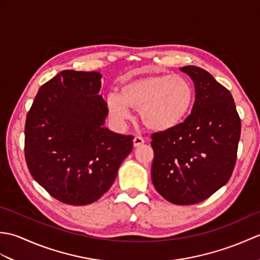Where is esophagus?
<instances>
[{
	"label": "esophagus",
	"mask_w": 260,
	"mask_h": 260,
	"mask_svg": "<svg viewBox=\"0 0 260 260\" xmlns=\"http://www.w3.org/2000/svg\"><path fill=\"white\" fill-rule=\"evenodd\" d=\"M133 143H134V146H135V147L141 146L142 144H144V139H143V137L140 136V135H136V136L134 137Z\"/></svg>",
	"instance_id": "34e87169"
}]
</instances>
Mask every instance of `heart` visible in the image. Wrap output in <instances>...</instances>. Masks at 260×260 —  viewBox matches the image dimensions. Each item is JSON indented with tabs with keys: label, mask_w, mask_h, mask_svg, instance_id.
Masks as SVG:
<instances>
[{
	"label": "heart",
	"mask_w": 260,
	"mask_h": 260,
	"mask_svg": "<svg viewBox=\"0 0 260 260\" xmlns=\"http://www.w3.org/2000/svg\"><path fill=\"white\" fill-rule=\"evenodd\" d=\"M193 102L194 90L183 77L148 75L123 82L119 95H108L107 107L119 120L129 117L128 107L140 110L142 121L147 128L163 132L182 123Z\"/></svg>",
	"instance_id": "b5f03b06"
}]
</instances>
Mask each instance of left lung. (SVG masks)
Wrapping results in <instances>:
<instances>
[{
	"instance_id": "obj_1",
	"label": "left lung",
	"mask_w": 260,
	"mask_h": 260,
	"mask_svg": "<svg viewBox=\"0 0 260 260\" xmlns=\"http://www.w3.org/2000/svg\"><path fill=\"white\" fill-rule=\"evenodd\" d=\"M180 70L194 82L196 102L178 126L151 135L152 182L165 200L185 206L206 200L229 181L241 121L230 91L208 71Z\"/></svg>"
}]
</instances>
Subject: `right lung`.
I'll return each instance as SVG.
<instances>
[{
	"mask_svg": "<svg viewBox=\"0 0 260 260\" xmlns=\"http://www.w3.org/2000/svg\"><path fill=\"white\" fill-rule=\"evenodd\" d=\"M97 71L63 70L43 84L26 115L24 156L32 178L58 201L85 206L112 186L133 135L104 126Z\"/></svg>",
	"mask_w": 260,
	"mask_h": 260,
	"instance_id": "right-lung-1",
	"label": "right lung"
}]
</instances>
